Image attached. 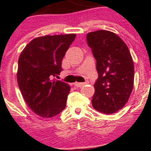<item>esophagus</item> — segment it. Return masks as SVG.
<instances>
[{"label":"esophagus","instance_id":"1","mask_svg":"<svg viewBox=\"0 0 151 151\" xmlns=\"http://www.w3.org/2000/svg\"><path fill=\"white\" fill-rule=\"evenodd\" d=\"M84 84H85L84 83H78V82L74 83V85H75L77 87H81L82 86H83Z\"/></svg>","mask_w":151,"mask_h":151}]
</instances>
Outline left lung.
<instances>
[{"label":"left lung","instance_id":"8db88e82","mask_svg":"<svg viewBox=\"0 0 151 151\" xmlns=\"http://www.w3.org/2000/svg\"><path fill=\"white\" fill-rule=\"evenodd\" d=\"M87 42L97 61L98 73L93 107L106 114L117 112L128 101L134 87V62L128 47L108 30L88 33Z\"/></svg>","mask_w":151,"mask_h":151}]
</instances>
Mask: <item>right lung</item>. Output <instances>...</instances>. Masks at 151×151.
Listing matches in <instances>:
<instances>
[{
    "instance_id": "1",
    "label": "right lung",
    "mask_w": 151,
    "mask_h": 151,
    "mask_svg": "<svg viewBox=\"0 0 151 151\" xmlns=\"http://www.w3.org/2000/svg\"><path fill=\"white\" fill-rule=\"evenodd\" d=\"M76 35H46L35 38L21 52L17 78L28 107L42 117H53L66 107L70 87L52 81L62 71V60Z\"/></svg>"
}]
</instances>
